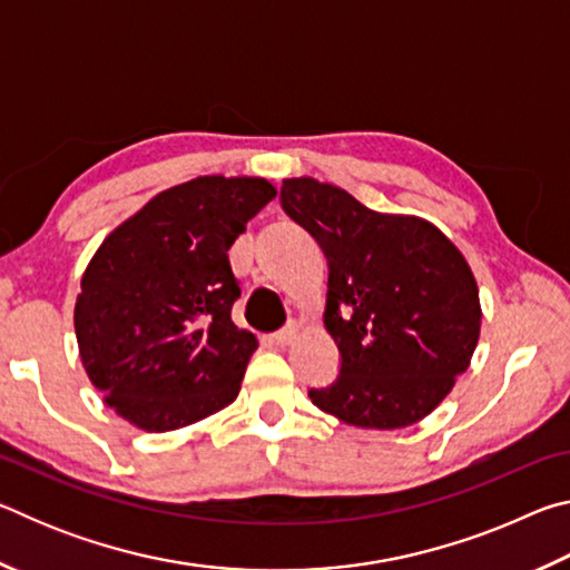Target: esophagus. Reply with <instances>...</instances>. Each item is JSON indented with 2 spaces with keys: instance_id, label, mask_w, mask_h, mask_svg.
I'll return each mask as SVG.
<instances>
[{
  "instance_id": "1",
  "label": "esophagus",
  "mask_w": 570,
  "mask_h": 570,
  "mask_svg": "<svg viewBox=\"0 0 570 570\" xmlns=\"http://www.w3.org/2000/svg\"><path fill=\"white\" fill-rule=\"evenodd\" d=\"M294 336H296V324L292 322V324H286L284 330L274 332V334H272V342H274L276 346H286V344L294 342Z\"/></svg>"
}]
</instances>
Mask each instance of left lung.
I'll return each mask as SVG.
<instances>
[{
	"label": "left lung",
	"instance_id": "obj_1",
	"mask_svg": "<svg viewBox=\"0 0 570 570\" xmlns=\"http://www.w3.org/2000/svg\"><path fill=\"white\" fill-rule=\"evenodd\" d=\"M278 200L330 266L324 324L340 374L308 397L354 428L422 420L475 352L480 302L468 262L428 220L377 214L330 183L284 180Z\"/></svg>",
	"mask_w": 570,
	"mask_h": 570
}]
</instances>
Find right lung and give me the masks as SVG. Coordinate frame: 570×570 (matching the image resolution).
I'll list each match as a JSON object with an SVG mask.
<instances>
[{
  "label": "right lung",
  "mask_w": 570,
  "mask_h": 570,
  "mask_svg": "<svg viewBox=\"0 0 570 570\" xmlns=\"http://www.w3.org/2000/svg\"><path fill=\"white\" fill-rule=\"evenodd\" d=\"M276 196L264 178L204 176L148 200L85 268L75 334L90 382L148 432L236 400L256 336L230 322L228 248Z\"/></svg>",
  "instance_id": "obj_1"
}]
</instances>
